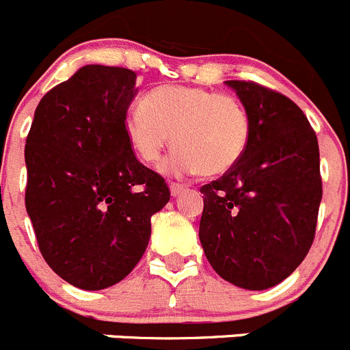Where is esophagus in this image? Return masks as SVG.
<instances>
[{
  "label": "esophagus",
  "mask_w": 350,
  "mask_h": 350,
  "mask_svg": "<svg viewBox=\"0 0 350 350\" xmlns=\"http://www.w3.org/2000/svg\"><path fill=\"white\" fill-rule=\"evenodd\" d=\"M170 191H172V196H178V194L184 193V191H185V185L184 184H175V182H173V184L170 185Z\"/></svg>",
  "instance_id": "obj_1"
}]
</instances>
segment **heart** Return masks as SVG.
<instances>
[{
	"label": "heart",
	"instance_id": "b5f03b06",
	"mask_svg": "<svg viewBox=\"0 0 350 350\" xmlns=\"http://www.w3.org/2000/svg\"><path fill=\"white\" fill-rule=\"evenodd\" d=\"M126 140L144 163L156 165L172 142L178 148L166 163L172 175L230 172L250 138L247 110L230 94L189 85H163L148 92L142 108L124 116Z\"/></svg>",
	"mask_w": 350,
	"mask_h": 350
}]
</instances>
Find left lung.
Listing matches in <instances>:
<instances>
[{
	"instance_id": "obj_1",
	"label": "left lung",
	"mask_w": 350,
	"mask_h": 350,
	"mask_svg": "<svg viewBox=\"0 0 350 350\" xmlns=\"http://www.w3.org/2000/svg\"><path fill=\"white\" fill-rule=\"evenodd\" d=\"M250 122L245 154L203 185L200 242L233 286L262 291L287 279L310 250L323 180L319 145L301 108L256 82L228 80Z\"/></svg>"
}]
</instances>
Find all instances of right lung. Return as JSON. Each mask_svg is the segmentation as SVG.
I'll return each instance as SVG.
<instances>
[{
	"mask_svg": "<svg viewBox=\"0 0 350 350\" xmlns=\"http://www.w3.org/2000/svg\"><path fill=\"white\" fill-rule=\"evenodd\" d=\"M135 94V71L88 64L43 96L27 133V215L43 259L79 289H105L131 273L150 217L170 202L165 178L126 140Z\"/></svg>",
	"mask_w": 350,
	"mask_h": 350,
	"instance_id": "right-lung-1",
	"label": "right lung"
}]
</instances>
